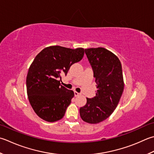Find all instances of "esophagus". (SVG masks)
<instances>
[{
  "mask_svg": "<svg viewBox=\"0 0 154 154\" xmlns=\"http://www.w3.org/2000/svg\"><path fill=\"white\" fill-rule=\"evenodd\" d=\"M74 94H75V97H77V96L80 95L81 93H78V92H77V91H74Z\"/></svg>",
  "mask_w": 154,
  "mask_h": 154,
  "instance_id": "34e87169",
  "label": "esophagus"
}]
</instances>
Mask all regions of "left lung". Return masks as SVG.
Listing matches in <instances>:
<instances>
[{
	"instance_id": "left-lung-1",
	"label": "left lung",
	"mask_w": 154,
	"mask_h": 154,
	"mask_svg": "<svg viewBox=\"0 0 154 154\" xmlns=\"http://www.w3.org/2000/svg\"><path fill=\"white\" fill-rule=\"evenodd\" d=\"M93 70L97 90L80 108L84 122L96 124L108 118L116 109L124 89L122 64L115 54L103 47L85 49Z\"/></svg>"
}]
</instances>
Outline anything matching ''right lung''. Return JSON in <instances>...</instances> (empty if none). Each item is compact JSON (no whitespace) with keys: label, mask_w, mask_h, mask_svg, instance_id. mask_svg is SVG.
I'll list each match as a JSON object with an SVG mask.
<instances>
[{"label":"right lung","mask_w":154,"mask_h":154,"mask_svg":"<svg viewBox=\"0 0 154 154\" xmlns=\"http://www.w3.org/2000/svg\"><path fill=\"white\" fill-rule=\"evenodd\" d=\"M84 52L83 48L50 46L33 60L26 76V92L33 110L42 119L55 122L64 116L74 92L61 85L59 79L83 59Z\"/></svg>","instance_id":"obj_1"}]
</instances>
